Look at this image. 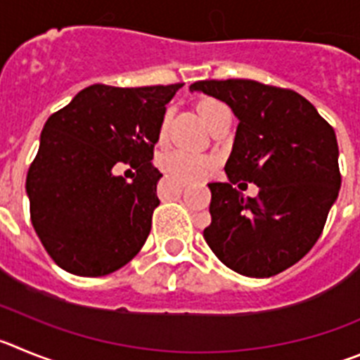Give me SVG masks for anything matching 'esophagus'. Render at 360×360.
I'll use <instances>...</instances> for the list:
<instances>
[{
    "mask_svg": "<svg viewBox=\"0 0 360 360\" xmlns=\"http://www.w3.org/2000/svg\"><path fill=\"white\" fill-rule=\"evenodd\" d=\"M174 181H176V184H177V186H181V188L188 186V181H183V179H174Z\"/></svg>",
    "mask_w": 360,
    "mask_h": 360,
    "instance_id": "obj_1",
    "label": "esophagus"
}]
</instances>
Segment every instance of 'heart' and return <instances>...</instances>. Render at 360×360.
<instances>
[{
	"mask_svg": "<svg viewBox=\"0 0 360 360\" xmlns=\"http://www.w3.org/2000/svg\"><path fill=\"white\" fill-rule=\"evenodd\" d=\"M222 108H226L224 103L213 98L202 100L199 103V112L206 125H210L213 115ZM165 129H167V120L161 125V138L165 136ZM158 167L170 176L190 181L208 176L215 167V160L208 154H200V152L188 150V148H167L158 156Z\"/></svg>",
	"mask_w": 360,
	"mask_h": 360,
	"instance_id": "obj_1",
	"label": "heart"
}]
</instances>
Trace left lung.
<instances>
[{"instance_id": "8db88e82", "label": "left lung", "mask_w": 360, "mask_h": 360, "mask_svg": "<svg viewBox=\"0 0 360 360\" xmlns=\"http://www.w3.org/2000/svg\"><path fill=\"white\" fill-rule=\"evenodd\" d=\"M222 100L238 118L224 170L229 183H210L212 224L204 240L226 267L269 278L305 257L321 236L341 188L332 125L312 103L285 87L248 79L199 80L190 86ZM240 179L257 198L232 188Z\"/></svg>"}]
</instances>
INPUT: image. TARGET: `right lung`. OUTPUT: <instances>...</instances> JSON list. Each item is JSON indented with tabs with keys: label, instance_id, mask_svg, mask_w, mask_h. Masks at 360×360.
I'll return each mask as SVG.
<instances>
[{
	"label": "right lung",
	"instance_id": "obj_1",
	"mask_svg": "<svg viewBox=\"0 0 360 360\" xmlns=\"http://www.w3.org/2000/svg\"><path fill=\"white\" fill-rule=\"evenodd\" d=\"M183 84H93L50 116L27 174L30 219L51 260L77 276H105L132 260L158 208L154 145ZM131 164L133 181L114 167Z\"/></svg>",
	"mask_w": 360,
	"mask_h": 360
}]
</instances>
